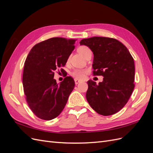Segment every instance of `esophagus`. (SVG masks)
<instances>
[{
  "label": "esophagus",
  "instance_id": "esophagus-1",
  "mask_svg": "<svg viewBox=\"0 0 153 153\" xmlns=\"http://www.w3.org/2000/svg\"><path fill=\"white\" fill-rule=\"evenodd\" d=\"M80 82H81L80 80H77V79H75V83L76 85L78 84H79V83H80Z\"/></svg>",
  "mask_w": 153,
  "mask_h": 153
}]
</instances>
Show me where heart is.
Returning <instances> with one entry per match:
<instances>
[{
    "mask_svg": "<svg viewBox=\"0 0 153 153\" xmlns=\"http://www.w3.org/2000/svg\"><path fill=\"white\" fill-rule=\"evenodd\" d=\"M77 51L78 52L80 55H82L83 57H85L88 53L91 52L90 48L89 47H86V46H80V47H79L77 48ZM86 72L87 71L85 70V69H76L71 72V75L72 76L75 78L76 79L81 80L82 78H84L85 74L86 73Z\"/></svg>",
    "mask_w": 153,
    "mask_h": 153,
    "instance_id": "obj_1",
    "label": "heart"
}]
</instances>
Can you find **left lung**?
Returning a JSON list of instances; mask_svg holds the SVG:
<instances>
[{
    "label": "left lung",
    "instance_id": "obj_1",
    "mask_svg": "<svg viewBox=\"0 0 153 153\" xmlns=\"http://www.w3.org/2000/svg\"><path fill=\"white\" fill-rule=\"evenodd\" d=\"M93 52V75L103 76L98 85L87 82L86 98L92 108L102 115H113L128 102L135 87V64L129 50L114 38L92 37L80 41Z\"/></svg>",
    "mask_w": 153,
    "mask_h": 153
}]
</instances>
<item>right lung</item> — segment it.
Returning a JSON list of instances; mask_svg holds the SVG:
<instances>
[{
  "instance_id": "add662e5",
  "label": "right lung",
  "mask_w": 153,
  "mask_h": 153,
  "mask_svg": "<svg viewBox=\"0 0 153 153\" xmlns=\"http://www.w3.org/2000/svg\"><path fill=\"white\" fill-rule=\"evenodd\" d=\"M75 42V39L50 38L35 45L27 55L23 87L27 104L39 119L49 121L56 118L75 87L71 76L64 78L59 85L53 79L55 69L65 66Z\"/></svg>"
}]
</instances>
